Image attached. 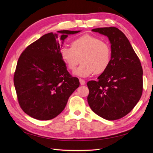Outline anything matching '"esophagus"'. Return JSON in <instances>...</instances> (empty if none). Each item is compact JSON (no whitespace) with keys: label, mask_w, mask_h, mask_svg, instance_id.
Here are the masks:
<instances>
[{"label":"esophagus","mask_w":153,"mask_h":153,"mask_svg":"<svg viewBox=\"0 0 153 153\" xmlns=\"http://www.w3.org/2000/svg\"><path fill=\"white\" fill-rule=\"evenodd\" d=\"M79 81H80V83L81 85H84V84H85V80H84V79H80Z\"/></svg>","instance_id":"34e87169"}]
</instances>
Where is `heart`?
<instances>
[{
    "instance_id": "b5f03b06",
    "label": "heart",
    "mask_w": 153,
    "mask_h": 153,
    "mask_svg": "<svg viewBox=\"0 0 153 153\" xmlns=\"http://www.w3.org/2000/svg\"><path fill=\"white\" fill-rule=\"evenodd\" d=\"M60 55L70 71L75 69L80 59L82 65L74 71V74L87 77L94 73L101 74L108 69L111 62L112 50L107 42L86 35L74 40L71 47L63 46Z\"/></svg>"
}]
</instances>
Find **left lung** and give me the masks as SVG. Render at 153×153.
<instances>
[{"label":"left lung","mask_w":153,"mask_h":153,"mask_svg":"<svg viewBox=\"0 0 153 153\" xmlns=\"http://www.w3.org/2000/svg\"><path fill=\"white\" fill-rule=\"evenodd\" d=\"M107 36L111 44L112 59L97 80L87 82V100L91 109L108 120L124 117L133 109L143 92L140 60L124 34L114 27L94 29Z\"/></svg>","instance_id":"left-lung-1"}]
</instances>
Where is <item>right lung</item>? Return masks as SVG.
<instances>
[{"label": "right lung", "mask_w": 153, "mask_h": 153, "mask_svg": "<svg viewBox=\"0 0 153 153\" xmlns=\"http://www.w3.org/2000/svg\"><path fill=\"white\" fill-rule=\"evenodd\" d=\"M61 40L80 30H63ZM50 33L30 44L20 55L13 83L20 107L35 119L48 120L65 108L69 97L79 86V80L67 70L60 55L62 44ZM63 43V42H62Z\"/></svg>", "instance_id": "right-lung-1"}]
</instances>
